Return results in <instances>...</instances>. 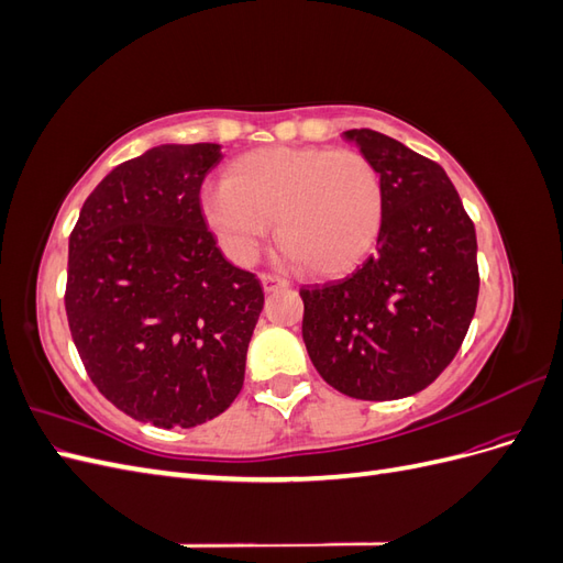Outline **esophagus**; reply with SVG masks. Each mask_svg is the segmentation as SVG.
<instances>
[{"label":"esophagus","mask_w":563,"mask_h":563,"mask_svg":"<svg viewBox=\"0 0 563 563\" xmlns=\"http://www.w3.org/2000/svg\"><path fill=\"white\" fill-rule=\"evenodd\" d=\"M261 284H263V288H265V294L277 291V288L288 286V282H286L284 277H277V275H261Z\"/></svg>","instance_id":"1"}]
</instances>
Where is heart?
I'll list each match as a JSON object with an SVG mask.
<instances>
[{
	"label": "heart",
	"mask_w": 563,
	"mask_h": 563,
	"mask_svg": "<svg viewBox=\"0 0 563 563\" xmlns=\"http://www.w3.org/2000/svg\"><path fill=\"white\" fill-rule=\"evenodd\" d=\"M201 213L220 249L251 265L277 220L288 261L333 277L360 265L383 225V180L362 152L267 147L236 159L207 187Z\"/></svg>",
	"instance_id": "b5f03b06"
}]
</instances>
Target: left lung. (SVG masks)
<instances>
[{
	"label": "left lung",
	"mask_w": 563,
	"mask_h": 563,
	"mask_svg": "<svg viewBox=\"0 0 563 563\" xmlns=\"http://www.w3.org/2000/svg\"><path fill=\"white\" fill-rule=\"evenodd\" d=\"M345 141L378 168L376 255L350 277L302 286V340L319 376L364 401L411 397L439 378L479 296L476 234L446 172L371 129Z\"/></svg>",
	"instance_id": "1"
}]
</instances>
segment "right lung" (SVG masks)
I'll use <instances>...</instances> for the list:
<instances>
[{"mask_svg":"<svg viewBox=\"0 0 563 563\" xmlns=\"http://www.w3.org/2000/svg\"><path fill=\"white\" fill-rule=\"evenodd\" d=\"M220 159L218 143L150 147L98 183L70 234L65 312L84 368L119 411L164 430L236 399L265 302L201 213Z\"/></svg>","mask_w":563,"mask_h":563,"instance_id":"add662e5","label":"right lung"}]
</instances>
